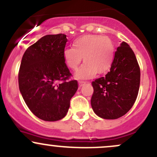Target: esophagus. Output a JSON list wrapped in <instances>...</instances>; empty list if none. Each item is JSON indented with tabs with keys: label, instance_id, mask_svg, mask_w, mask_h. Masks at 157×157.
I'll use <instances>...</instances> for the list:
<instances>
[{
	"label": "esophagus",
	"instance_id": "34e87169",
	"mask_svg": "<svg viewBox=\"0 0 157 157\" xmlns=\"http://www.w3.org/2000/svg\"><path fill=\"white\" fill-rule=\"evenodd\" d=\"M85 83H86V82L82 81V80H80V81H79V87L80 88L81 86H82Z\"/></svg>",
	"mask_w": 157,
	"mask_h": 157
}]
</instances>
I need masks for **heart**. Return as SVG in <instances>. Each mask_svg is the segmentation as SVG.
I'll return each mask as SVG.
<instances>
[{
    "mask_svg": "<svg viewBox=\"0 0 157 157\" xmlns=\"http://www.w3.org/2000/svg\"><path fill=\"white\" fill-rule=\"evenodd\" d=\"M115 45L111 39L101 35H85L73 42V48L63 51L65 65L75 71L83 59V65L76 72V77L88 79L96 74L103 75L110 70L115 56Z\"/></svg>",
    "mask_w": 157,
    "mask_h": 157,
    "instance_id": "b5f03b06",
    "label": "heart"
}]
</instances>
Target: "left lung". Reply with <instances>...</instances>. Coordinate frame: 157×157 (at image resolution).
<instances>
[{
  "instance_id": "obj_1",
  "label": "left lung",
  "mask_w": 157,
  "mask_h": 157,
  "mask_svg": "<svg viewBox=\"0 0 157 157\" xmlns=\"http://www.w3.org/2000/svg\"><path fill=\"white\" fill-rule=\"evenodd\" d=\"M91 105L104 119H116L133 106L140 86V68L131 48L123 42L117 48L110 71L92 81Z\"/></svg>"
}]
</instances>
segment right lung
<instances>
[{"mask_svg": "<svg viewBox=\"0 0 157 157\" xmlns=\"http://www.w3.org/2000/svg\"><path fill=\"white\" fill-rule=\"evenodd\" d=\"M63 33L47 35L24 53L18 71L20 92L30 111L40 119L55 121L66 115L70 101L78 89L65 65L67 42Z\"/></svg>", "mask_w": 157, "mask_h": 157, "instance_id": "1", "label": "right lung"}]
</instances>
